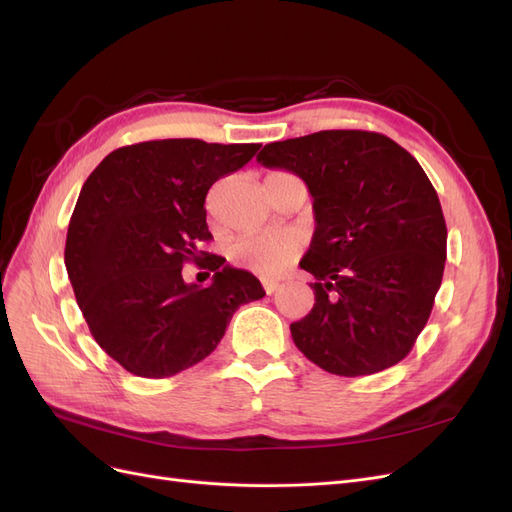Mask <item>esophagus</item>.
Segmentation results:
<instances>
[{
    "instance_id": "34e87169",
    "label": "esophagus",
    "mask_w": 512,
    "mask_h": 512,
    "mask_svg": "<svg viewBox=\"0 0 512 512\" xmlns=\"http://www.w3.org/2000/svg\"><path fill=\"white\" fill-rule=\"evenodd\" d=\"M277 286H280V284H277L275 280H262V288H265L267 294H273L277 290Z\"/></svg>"
}]
</instances>
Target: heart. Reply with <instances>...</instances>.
Segmentation results:
<instances>
[{"instance_id":"obj_1","label":"heart","mask_w":512,"mask_h":512,"mask_svg":"<svg viewBox=\"0 0 512 512\" xmlns=\"http://www.w3.org/2000/svg\"><path fill=\"white\" fill-rule=\"evenodd\" d=\"M301 252V241L290 232H254L239 237L230 247V258L239 267L258 275H280Z\"/></svg>"}]
</instances>
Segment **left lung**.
I'll list each match as a JSON object with an SVG mask.
<instances>
[{
    "instance_id": "obj_1",
    "label": "left lung",
    "mask_w": 512,
    "mask_h": 512,
    "mask_svg": "<svg viewBox=\"0 0 512 512\" xmlns=\"http://www.w3.org/2000/svg\"><path fill=\"white\" fill-rule=\"evenodd\" d=\"M256 160L301 177L314 198L301 269L316 277V303L290 324L294 344L337 376L397 365L425 329L446 260L442 207L421 164L363 130L269 143Z\"/></svg>"
}]
</instances>
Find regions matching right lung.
<instances>
[{"label":"right lung","instance_id":"obj_1","mask_svg":"<svg viewBox=\"0 0 512 512\" xmlns=\"http://www.w3.org/2000/svg\"><path fill=\"white\" fill-rule=\"evenodd\" d=\"M260 145L166 138L115 149L87 177L66 239L76 303L100 348L141 378H168L218 348L232 314L265 297L252 273L207 256V288L183 282V262L209 241L211 185ZM207 254V252H203ZM209 277V273H207Z\"/></svg>","mask_w":512,"mask_h":512}]
</instances>
